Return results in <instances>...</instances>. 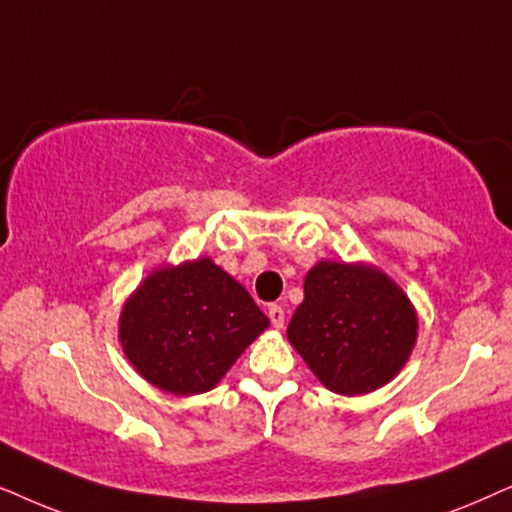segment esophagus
I'll return each mask as SVG.
<instances>
[{
  "instance_id": "esophagus-1",
  "label": "esophagus",
  "mask_w": 512,
  "mask_h": 512,
  "mask_svg": "<svg viewBox=\"0 0 512 512\" xmlns=\"http://www.w3.org/2000/svg\"><path fill=\"white\" fill-rule=\"evenodd\" d=\"M269 318H271V325L281 330L283 323H285V311H283V306H278V304L269 306Z\"/></svg>"
}]
</instances>
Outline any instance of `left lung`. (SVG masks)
I'll use <instances>...</instances> for the list:
<instances>
[{"instance_id":"left-lung-1","label":"left lung","mask_w":512,"mask_h":512,"mask_svg":"<svg viewBox=\"0 0 512 512\" xmlns=\"http://www.w3.org/2000/svg\"><path fill=\"white\" fill-rule=\"evenodd\" d=\"M417 311L384 271L323 260L304 278L288 339L330 391H377L403 370L417 342Z\"/></svg>"}]
</instances>
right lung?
<instances>
[{
    "instance_id": "obj_1",
    "label": "right lung",
    "mask_w": 512,
    "mask_h": 512,
    "mask_svg": "<svg viewBox=\"0 0 512 512\" xmlns=\"http://www.w3.org/2000/svg\"><path fill=\"white\" fill-rule=\"evenodd\" d=\"M267 327L250 292L201 257L152 271L124 304L119 339L149 384L196 395L215 388Z\"/></svg>"
}]
</instances>
